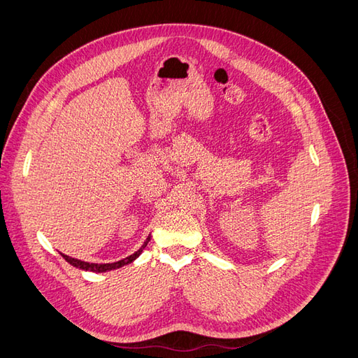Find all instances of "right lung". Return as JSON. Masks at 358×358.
Here are the masks:
<instances>
[{
    "instance_id": "right-lung-1",
    "label": "right lung",
    "mask_w": 358,
    "mask_h": 358,
    "mask_svg": "<svg viewBox=\"0 0 358 358\" xmlns=\"http://www.w3.org/2000/svg\"><path fill=\"white\" fill-rule=\"evenodd\" d=\"M150 241V237H148V241L143 243V246L138 249L137 252H134L133 255H129V257H127V258H124V259H121V262H116V263H107V264H96V263H86V262H82V259H76V258H71V257H69V255H64V254H61L64 258H66V262L67 263H70L71 266H74V267H78V268H82V270H90V272H96V273H101V272H109V270H113V268H119V267H122V266H127V264H129V263H133L134 259L142 254V251L143 249L146 248V245H148V242Z\"/></svg>"
}]
</instances>
